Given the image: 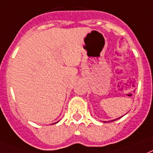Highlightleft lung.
Here are the masks:
<instances>
[{"label":"left lung","mask_w":153,"mask_h":153,"mask_svg":"<svg viewBox=\"0 0 153 153\" xmlns=\"http://www.w3.org/2000/svg\"><path fill=\"white\" fill-rule=\"evenodd\" d=\"M120 118H121V117H120ZM119 119H120V118H119ZM116 120H118V119H116ZM111 120V122H112V121H115V120Z\"/></svg>","instance_id":"obj_1"}]
</instances>
